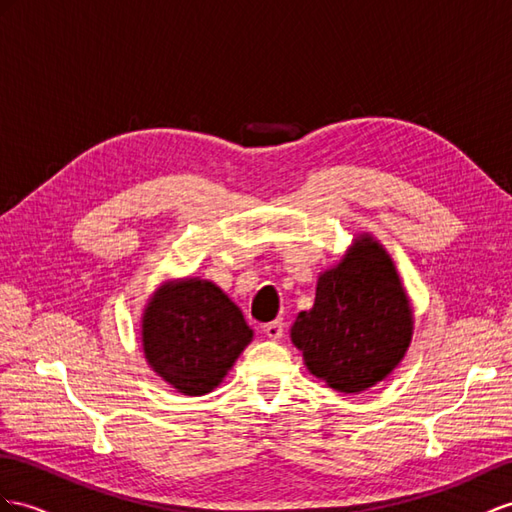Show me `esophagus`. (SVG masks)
Listing matches in <instances>:
<instances>
[{"mask_svg": "<svg viewBox=\"0 0 512 512\" xmlns=\"http://www.w3.org/2000/svg\"><path fill=\"white\" fill-rule=\"evenodd\" d=\"M261 329H264L266 337H270V339H281L283 337V322L281 320L268 322V324L261 326Z\"/></svg>", "mask_w": 512, "mask_h": 512, "instance_id": "obj_1", "label": "esophagus"}]
</instances>
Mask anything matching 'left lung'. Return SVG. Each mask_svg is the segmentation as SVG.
Listing matches in <instances>:
<instances>
[{
    "instance_id": "left-lung-1",
    "label": "left lung",
    "mask_w": 512,
    "mask_h": 512,
    "mask_svg": "<svg viewBox=\"0 0 512 512\" xmlns=\"http://www.w3.org/2000/svg\"><path fill=\"white\" fill-rule=\"evenodd\" d=\"M307 370L335 391L359 393L398 368L413 337V309L391 257L372 235L352 240L320 274L316 303L292 324Z\"/></svg>"
}]
</instances>
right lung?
<instances>
[{"mask_svg":"<svg viewBox=\"0 0 512 512\" xmlns=\"http://www.w3.org/2000/svg\"><path fill=\"white\" fill-rule=\"evenodd\" d=\"M251 339L238 305L203 279L164 283L142 316L144 359L183 396L218 387Z\"/></svg>","mask_w":512,"mask_h":512,"instance_id":"obj_1","label":"right lung"}]
</instances>
